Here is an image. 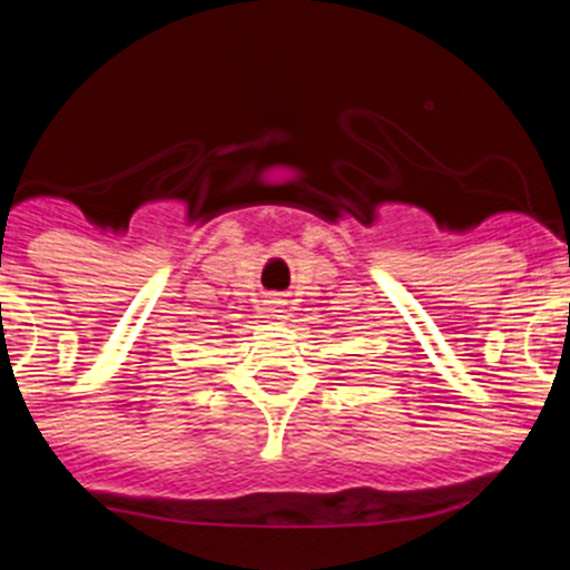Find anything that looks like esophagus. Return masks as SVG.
Wrapping results in <instances>:
<instances>
[{"label":"esophagus","mask_w":570,"mask_h":570,"mask_svg":"<svg viewBox=\"0 0 570 570\" xmlns=\"http://www.w3.org/2000/svg\"><path fill=\"white\" fill-rule=\"evenodd\" d=\"M261 315L269 321H286L289 317V301L286 295H267L261 301Z\"/></svg>","instance_id":"esophagus-1"}]
</instances>
